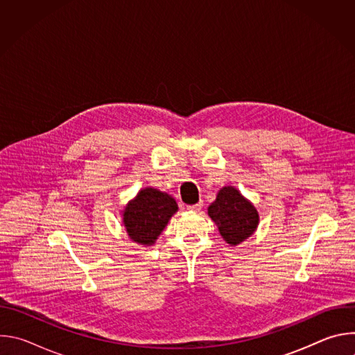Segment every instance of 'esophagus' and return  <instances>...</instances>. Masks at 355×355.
<instances>
[{"mask_svg":"<svg viewBox=\"0 0 355 355\" xmlns=\"http://www.w3.org/2000/svg\"><path fill=\"white\" fill-rule=\"evenodd\" d=\"M202 207H204V204H202V202H198V204H195V205L187 207V209L188 211H193V212H199L202 209Z\"/></svg>","mask_w":355,"mask_h":355,"instance_id":"obj_1","label":"esophagus"}]
</instances>
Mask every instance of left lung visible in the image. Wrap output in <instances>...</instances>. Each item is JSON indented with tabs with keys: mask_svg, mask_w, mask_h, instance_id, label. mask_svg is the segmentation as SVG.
Masks as SVG:
<instances>
[{
	"mask_svg": "<svg viewBox=\"0 0 355 355\" xmlns=\"http://www.w3.org/2000/svg\"><path fill=\"white\" fill-rule=\"evenodd\" d=\"M209 218L218 226L222 239L230 245L245 241L259 227L260 215L256 207L232 185L219 189L208 208Z\"/></svg>",
	"mask_w": 355,
	"mask_h": 355,
	"instance_id": "1",
	"label": "left lung"
}]
</instances>
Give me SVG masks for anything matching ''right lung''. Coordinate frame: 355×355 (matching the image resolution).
Instances as JSON below:
<instances>
[{
	"mask_svg": "<svg viewBox=\"0 0 355 355\" xmlns=\"http://www.w3.org/2000/svg\"><path fill=\"white\" fill-rule=\"evenodd\" d=\"M177 211L178 205L171 195L146 187L123 207L122 223L133 243L148 247L156 243Z\"/></svg>",
	"mask_w": 355,
	"mask_h": 355,
	"instance_id": "obj_1",
	"label": "right lung"
}]
</instances>
